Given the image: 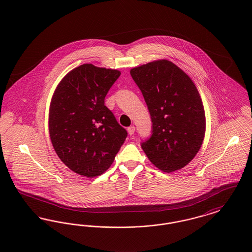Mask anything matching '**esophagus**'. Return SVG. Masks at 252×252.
Listing matches in <instances>:
<instances>
[{
	"label": "esophagus",
	"instance_id": "34e87169",
	"mask_svg": "<svg viewBox=\"0 0 252 252\" xmlns=\"http://www.w3.org/2000/svg\"><path fill=\"white\" fill-rule=\"evenodd\" d=\"M127 131H128V134H129V135L134 134V132H135V126H129V127L127 128Z\"/></svg>",
	"mask_w": 252,
	"mask_h": 252
}]
</instances>
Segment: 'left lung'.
<instances>
[{"mask_svg": "<svg viewBox=\"0 0 252 252\" xmlns=\"http://www.w3.org/2000/svg\"><path fill=\"white\" fill-rule=\"evenodd\" d=\"M130 75L152 120V135L141 143L151 162L171 173L186 166L199 151L205 113L198 91L181 69L168 60L136 67Z\"/></svg>", "mask_w": 252, "mask_h": 252, "instance_id": "1", "label": "left lung"}]
</instances>
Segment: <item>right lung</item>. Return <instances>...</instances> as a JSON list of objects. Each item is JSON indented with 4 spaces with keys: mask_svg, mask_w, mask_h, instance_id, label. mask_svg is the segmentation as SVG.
I'll return each mask as SVG.
<instances>
[{
    "mask_svg": "<svg viewBox=\"0 0 252 252\" xmlns=\"http://www.w3.org/2000/svg\"><path fill=\"white\" fill-rule=\"evenodd\" d=\"M121 73L80 65L58 84L51 101L49 130L60 160L86 177L103 174L127 136L104 97Z\"/></svg>",
    "mask_w": 252,
    "mask_h": 252,
    "instance_id": "1",
    "label": "right lung"
}]
</instances>
